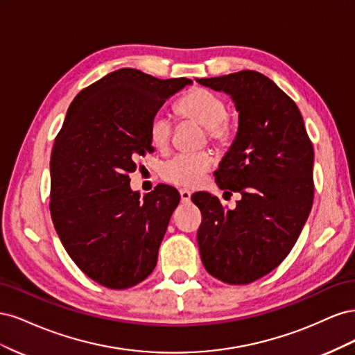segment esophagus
I'll return each instance as SVG.
<instances>
[{"label":"esophagus","instance_id":"1","mask_svg":"<svg viewBox=\"0 0 355 355\" xmlns=\"http://www.w3.org/2000/svg\"><path fill=\"white\" fill-rule=\"evenodd\" d=\"M179 194H180V201L182 202H189L191 201V192L188 189H180Z\"/></svg>","mask_w":355,"mask_h":355}]
</instances>
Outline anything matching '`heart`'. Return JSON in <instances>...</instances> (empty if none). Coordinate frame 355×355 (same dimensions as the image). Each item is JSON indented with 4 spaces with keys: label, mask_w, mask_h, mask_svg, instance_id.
Masks as SVG:
<instances>
[{
    "label": "heart",
    "mask_w": 355,
    "mask_h": 355,
    "mask_svg": "<svg viewBox=\"0 0 355 355\" xmlns=\"http://www.w3.org/2000/svg\"><path fill=\"white\" fill-rule=\"evenodd\" d=\"M179 116L192 120L206 128L207 137L211 142L223 145L232 137L234 128L228 116V106L219 94L214 92L197 87L191 90L176 105ZM173 133V123L170 116L158 111L149 121V141L157 149H166ZM214 159L209 151L194 154H178L166 161L161 167V178L168 184L184 188L198 187L207 171L211 168Z\"/></svg>",
    "instance_id": "heart-1"
}]
</instances>
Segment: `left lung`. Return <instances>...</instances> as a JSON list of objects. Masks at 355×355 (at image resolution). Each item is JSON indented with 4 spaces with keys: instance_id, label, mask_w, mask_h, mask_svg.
<instances>
[{
    "instance_id": "left-lung-1",
    "label": "left lung",
    "mask_w": 355,
    "mask_h": 355,
    "mask_svg": "<svg viewBox=\"0 0 355 355\" xmlns=\"http://www.w3.org/2000/svg\"><path fill=\"white\" fill-rule=\"evenodd\" d=\"M197 83L235 103L239 132L214 178L220 189L241 194L232 210L207 192L191 197L202 216L201 261L223 283L249 284L275 270L299 239L314 200V148L296 103L263 73Z\"/></svg>"
}]
</instances>
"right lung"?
Returning <instances> with one entry per match:
<instances>
[{"instance_id": "right-lung-1", "label": "right lung", "mask_w": 355, "mask_h": 355, "mask_svg": "<svg viewBox=\"0 0 355 355\" xmlns=\"http://www.w3.org/2000/svg\"><path fill=\"white\" fill-rule=\"evenodd\" d=\"M192 81L158 80L123 68L81 90L69 105L50 158V213L80 270L108 288H128L154 271L179 192L141 194L128 173L154 148L148 127L164 102Z\"/></svg>"}]
</instances>
